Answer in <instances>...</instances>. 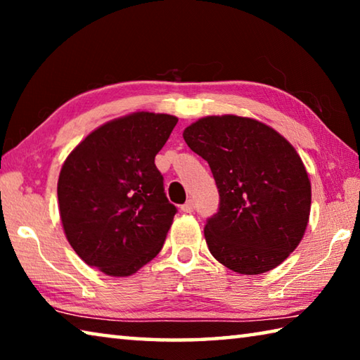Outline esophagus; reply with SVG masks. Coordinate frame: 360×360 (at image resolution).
<instances>
[{
	"label": "esophagus",
	"mask_w": 360,
	"mask_h": 360,
	"mask_svg": "<svg viewBox=\"0 0 360 360\" xmlns=\"http://www.w3.org/2000/svg\"><path fill=\"white\" fill-rule=\"evenodd\" d=\"M181 210L184 212H192L193 211V202L192 200H187V202L181 206Z\"/></svg>",
	"instance_id": "1"
}]
</instances>
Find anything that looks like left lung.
<instances>
[{
	"label": "left lung",
	"instance_id": "8db88e82",
	"mask_svg": "<svg viewBox=\"0 0 360 360\" xmlns=\"http://www.w3.org/2000/svg\"><path fill=\"white\" fill-rule=\"evenodd\" d=\"M182 136L208 162L221 198L205 225L212 257L241 275L283 264L302 241L311 208V184L292 144L238 115L203 117Z\"/></svg>",
	"mask_w": 360,
	"mask_h": 360
}]
</instances>
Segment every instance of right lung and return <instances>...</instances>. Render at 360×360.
Listing matches in <instances>:
<instances>
[{"instance_id":"1","label":"right lung","mask_w":360,"mask_h":360,"mask_svg":"<svg viewBox=\"0 0 360 360\" xmlns=\"http://www.w3.org/2000/svg\"><path fill=\"white\" fill-rule=\"evenodd\" d=\"M178 119L135 112L101 125L66 158L58 208L70 245L109 276H130L160 252L178 208L155 155Z\"/></svg>"}]
</instances>
